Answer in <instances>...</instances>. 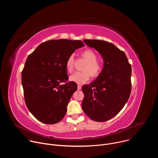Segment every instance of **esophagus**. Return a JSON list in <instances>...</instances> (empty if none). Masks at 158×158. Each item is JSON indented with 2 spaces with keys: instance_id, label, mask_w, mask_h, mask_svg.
I'll list each match as a JSON object with an SVG mask.
<instances>
[{
  "instance_id": "obj_1",
  "label": "esophagus",
  "mask_w": 158,
  "mask_h": 158,
  "mask_svg": "<svg viewBox=\"0 0 158 158\" xmlns=\"http://www.w3.org/2000/svg\"><path fill=\"white\" fill-rule=\"evenodd\" d=\"M81 88H82L81 85H77V89H78V90H81Z\"/></svg>"
}]
</instances>
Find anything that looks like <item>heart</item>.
I'll use <instances>...</instances> for the list:
<instances>
[{"mask_svg": "<svg viewBox=\"0 0 158 158\" xmlns=\"http://www.w3.org/2000/svg\"><path fill=\"white\" fill-rule=\"evenodd\" d=\"M82 56L86 59L87 63L85 65L83 72H76L73 74L69 79L79 84H82L90 79L91 76L96 77L102 71V65L97 60V54L91 50H86L82 52ZM67 71L71 73L74 69V56L71 55L67 59L65 64Z\"/></svg>", "mask_w": 158, "mask_h": 158, "instance_id": "b5f03b06", "label": "heart"}]
</instances>
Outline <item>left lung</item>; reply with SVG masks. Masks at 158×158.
<instances>
[{
    "label": "left lung",
    "mask_w": 158,
    "mask_h": 158,
    "mask_svg": "<svg viewBox=\"0 0 158 158\" xmlns=\"http://www.w3.org/2000/svg\"><path fill=\"white\" fill-rule=\"evenodd\" d=\"M102 56L104 66L97 79L82 86V108L92 120L106 121L116 116L128 101L131 91V66L125 53L113 44L84 40Z\"/></svg>",
    "instance_id": "obj_1"
}]
</instances>
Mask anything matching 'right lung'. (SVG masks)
<instances>
[{
	"label": "right lung",
	"mask_w": 158,
	"mask_h": 158,
	"mask_svg": "<svg viewBox=\"0 0 158 158\" xmlns=\"http://www.w3.org/2000/svg\"><path fill=\"white\" fill-rule=\"evenodd\" d=\"M84 46L81 40H51L40 44L27 57L22 71L24 99L29 110L40 122L53 124L64 117L77 90L76 83L67 82L66 61Z\"/></svg>",
	"instance_id": "add662e5"
}]
</instances>
